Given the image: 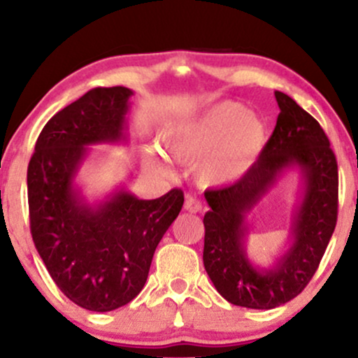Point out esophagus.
Returning a JSON list of instances; mask_svg holds the SVG:
<instances>
[{
  "mask_svg": "<svg viewBox=\"0 0 358 358\" xmlns=\"http://www.w3.org/2000/svg\"><path fill=\"white\" fill-rule=\"evenodd\" d=\"M203 205L200 200L193 199V196H188L187 200H185V210L187 212H192V213H196V212H202Z\"/></svg>",
  "mask_w": 358,
  "mask_h": 358,
  "instance_id": "1",
  "label": "esophagus"
}]
</instances>
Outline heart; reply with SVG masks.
I'll use <instances>...</instances> for the list:
<instances>
[{
  "instance_id": "1",
  "label": "heart",
  "mask_w": 358,
  "mask_h": 358,
  "mask_svg": "<svg viewBox=\"0 0 358 358\" xmlns=\"http://www.w3.org/2000/svg\"><path fill=\"white\" fill-rule=\"evenodd\" d=\"M268 143V126L239 102H220L195 116L166 126L162 145L170 159L182 165L200 163L203 183L239 180L252 168ZM155 170L166 173L158 155H148Z\"/></svg>"
}]
</instances>
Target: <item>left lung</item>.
I'll return each mask as SVG.
<instances>
[{"label":"left lung","instance_id":"obj_1","mask_svg":"<svg viewBox=\"0 0 358 358\" xmlns=\"http://www.w3.org/2000/svg\"><path fill=\"white\" fill-rule=\"evenodd\" d=\"M274 96L281 113L257 162L231 187L205 192L210 207L203 217L205 271L229 303L252 310L281 306L305 289L331 239L338 210V166L327 134L289 96L279 90ZM289 169H298L303 180L290 239L273 265L259 266L245 250L248 217Z\"/></svg>","mask_w":358,"mask_h":358}]
</instances>
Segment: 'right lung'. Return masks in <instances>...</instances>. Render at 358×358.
<instances>
[{
    "instance_id": "obj_1",
    "label": "right lung",
    "mask_w": 358,
    "mask_h": 358,
    "mask_svg": "<svg viewBox=\"0 0 358 358\" xmlns=\"http://www.w3.org/2000/svg\"><path fill=\"white\" fill-rule=\"evenodd\" d=\"M127 87H97L45 124L28 165L35 248L62 293L89 311L124 306L145 286L156 245L183 207L173 188L141 200L124 187L89 202L77 185L90 146L126 145Z\"/></svg>"
}]
</instances>
